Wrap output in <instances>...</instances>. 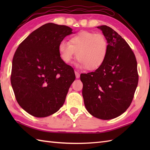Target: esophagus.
<instances>
[{
	"label": "esophagus",
	"instance_id": "34e87169",
	"mask_svg": "<svg viewBox=\"0 0 150 150\" xmlns=\"http://www.w3.org/2000/svg\"><path fill=\"white\" fill-rule=\"evenodd\" d=\"M75 76H76V78L77 79H79V77H80V73H79V72L77 71H75Z\"/></svg>",
	"mask_w": 150,
	"mask_h": 150
}]
</instances>
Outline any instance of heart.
<instances>
[{
    "instance_id": "obj_1",
    "label": "heart",
    "mask_w": 150,
    "mask_h": 150,
    "mask_svg": "<svg viewBox=\"0 0 150 150\" xmlns=\"http://www.w3.org/2000/svg\"><path fill=\"white\" fill-rule=\"evenodd\" d=\"M60 57L66 64L71 62L75 55L78 66L94 70L103 64L108 52V43L103 34L82 31L73 35L69 42L62 40L59 45Z\"/></svg>"
}]
</instances>
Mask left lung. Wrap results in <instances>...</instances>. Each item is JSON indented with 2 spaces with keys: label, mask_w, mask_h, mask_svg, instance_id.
<instances>
[{
  "label": "left lung",
  "mask_w": 150,
  "mask_h": 150,
  "mask_svg": "<svg viewBox=\"0 0 150 150\" xmlns=\"http://www.w3.org/2000/svg\"><path fill=\"white\" fill-rule=\"evenodd\" d=\"M97 28L108 40V52L100 68L81 75L82 96L91 115L110 120L120 116L132 103L139 81L137 63L120 35L106 25Z\"/></svg>",
  "instance_id": "left-lung-1"
}]
</instances>
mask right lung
Listing matches in <instances>:
<instances>
[{
  "mask_svg": "<svg viewBox=\"0 0 150 150\" xmlns=\"http://www.w3.org/2000/svg\"><path fill=\"white\" fill-rule=\"evenodd\" d=\"M72 29L47 23L19 44L12 62L11 84L17 103L29 114L45 117L65 102L75 79L74 70L60 57L59 45Z\"/></svg>",
  "mask_w": 150,
  "mask_h": 150,
  "instance_id": "right-lung-1",
  "label": "right lung"
}]
</instances>
